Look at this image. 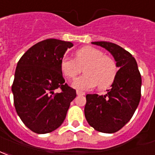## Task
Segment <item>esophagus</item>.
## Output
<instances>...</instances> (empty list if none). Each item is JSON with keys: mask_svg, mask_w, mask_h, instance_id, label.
<instances>
[{"mask_svg": "<svg viewBox=\"0 0 155 155\" xmlns=\"http://www.w3.org/2000/svg\"><path fill=\"white\" fill-rule=\"evenodd\" d=\"M76 94H77V95H84V93L80 91V90H76Z\"/></svg>", "mask_w": 155, "mask_h": 155, "instance_id": "34e87169", "label": "esophagus"}]
</instances>
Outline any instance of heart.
Masks as SVG:
<instances>
[{
  "label": "heart",
  "mask_w": 155,
  "mask_h": 155,
  "mask_svg": "<svg viewBox=\"0 0 155 155\" xmlns=\"http://www.w3.org/2000/svg\"><path fill=\"white\" fill-rule=\"evenodd\" d=\"M84 68L85 73L74 81L72 86L79 90H89L97 86L105 89L114 82L117 74L115 60L99 49L86 46L75 51L74 58L64 57L61 70L68 80L73 81Z\"/></svg>",
  "instance_id": "b5f03b06"
}]
</instances>
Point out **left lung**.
<instances>
[{
	"mask_svg": "<svg viewBox=\"0 0 155 155\" xmlns=\"http://www.w3.org/2000/svg\"><path fill=\"white\" fill-rule=\"evenodd\" d=\"M113 55L120 67L107 94H87L84 116L94 130L115 133L132 117L141 96V75L137 63L129 51L109 42H94Z\"/></svg>",
	"mask_w": 155,
	"mask_h": 155,
	"instance_id": "8db88e82",
	"label": "left lung"
}]
</instances>
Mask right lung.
<instances>
[{"label":"right lung","instance_id":"right-lung-1","mask_svg":"<svg viewBox=\"0 0 155 155\" xmlns=\"http://www.w3.org/2000/svg\"><path fill=\"white\" fill-rule=\"evenodd\" d=\"M70 42L49 38L38 42L17 64L12 92L17 114L37 134L55 130L62 124L75 89L65 83L61 61ZM55 89L60 92L54 93Z\"/></svg>","mask_w":155,"mask_h":155}]
</instances>
